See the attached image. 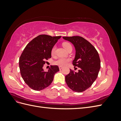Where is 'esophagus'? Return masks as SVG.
<instances>
[{"label": "esophagus", "instance_id": "34e87169", "mask_svg": "<svg viewBox=\"0 0 121 121\" xmlns=\"http://www.w3.org/2000/svg\"><path fill=\"white\" fill-rule=\"evenodd\" d=\"M63 68V67H61V66H59V69H62Z\"/></svg>", "mask_w": 121, "mask_h": 121}]
</instances>
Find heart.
<instances>
[{
  "label": "heart",
  "instance_id": "obj_1",
  "mask_svg": "<svg viewBox=\"0 0 121 121\" xmlns=\"http://www.w3.org/2000/svg\"><path fill=\"white\" fill-rule=\"evenodd\" d=\"M63 46L64 47V48L66 49L67 50L69 48L72 47V45L69 43L68 42H64L63 43ZM56 46H54L52 48V50H51V53H52V56H53V55L55 54V52H56ZM71 60L69 58H58V60L55 61L54 62V63L55 65H59V66L61 67H64L65 65H66L69 61H70Z\"/></svg>",
  "mask_w": 121,
  "mask_h": 121
}]
</instances>
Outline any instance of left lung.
Returning <instances> with one entry per match:
<instances>
[{"mask_svg":"<svg viewBox=\"0 0 121 121\" xmlns=\"http://www.w3.org/2000/svg\"><path fill=\"white\" fill-rule=\"evenodd\" d=\"M71 42L76 50L74 67L79 68L78 72L70 69L65 76L66 83L69 88L77 92H82L92 85L96 79L100 68V60L95 47L87 40L80 36L63 37Z\"/></svg>","mask_w":121,"mask_h":121,"instance_id":"obj_1","label":"left lung"}]
</instances>
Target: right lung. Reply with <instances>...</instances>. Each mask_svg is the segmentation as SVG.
Wrapping results in <instances>:
<instances>
[{"label":"right lung","mask_w":121,"mask_h":121,"mask_svg":"<svg viewBox=\"0 0 121 121\" xmlns=\"http://www.w3.org/2000/svg\"><path fill=\"white\" fill-rule=\"evenodd\" d=\"M61 36L40 35L26 46L19 59L22 77L31 89L40 91L49 86L54 75L60 71L57 65H51L45 72V60L52 57L51 50Z\"/></svg>","instance_id":"obj_1"}]
</instances>
